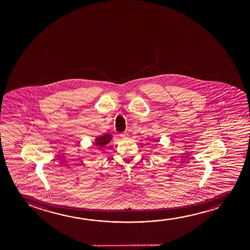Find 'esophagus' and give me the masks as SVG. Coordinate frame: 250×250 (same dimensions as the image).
I'll return each instance as SVG.
<instances>
[{
  "label": "esophagus",
  "instance_id": "esophagus-1",
  "mask_svg": "<svg viewBox=\"0 0 250 250\" xmlns=\"http://www.w3.org/2000/svg\"><path fill=\"white\" fill-rule=\"evenodd\" d=\"M120 136L123 140H126V139H128V137H129V135H128L127 132H123V133L120 134Z\"/></svg>",
  "mask_w": 250,
  "mask_h": 250
}]
</instances>
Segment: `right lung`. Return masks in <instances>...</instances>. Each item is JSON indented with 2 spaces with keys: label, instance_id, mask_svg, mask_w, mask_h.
I'll return each mask as SVG.
<instances>
[{
  "label": "right lung",
  "instance_id": "right-lung-1",
  "mask_svg": "<svg viewBox=\"0 0 250 250\" xmlns=\"http://www.w3.org/2000/svg\"><path fill=\"white\" fill-rule=\"evenodd\" d=\"M112 137H113V136L111 134H104L103 136L96 137V140H95L96 141L95 144L98 147H104L105 145L109 143L110 141L112 140Z\"/></svg>",
  "mask_w": 250,
  "mask_h": 250
}]
</instances>
